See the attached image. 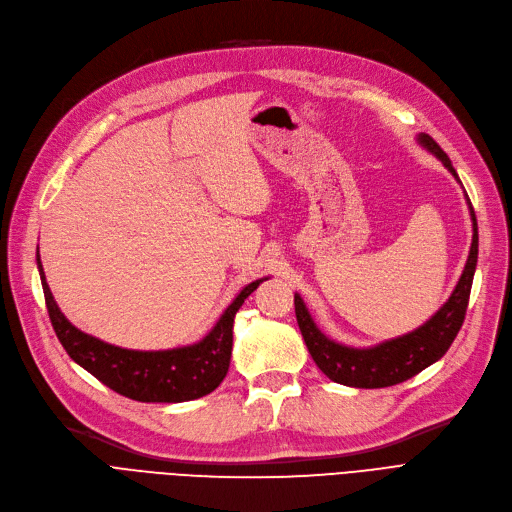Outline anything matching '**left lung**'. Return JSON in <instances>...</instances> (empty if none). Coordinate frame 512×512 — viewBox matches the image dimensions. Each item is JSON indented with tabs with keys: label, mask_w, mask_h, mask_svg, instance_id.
Here are the masks:
<instances>
[{
	"label": "left lung",
	"mask_w": 512,
	"mask_h": 512,
	"mask_svg": "<svg viewBox=\"0 0 512 512\" xmlns=\"http://www.w3.org/2000/svg\"><path fill=\"white\" fill-rule=\"evenodd\" d=\"M420 143L432 151L447 168L449 173L458 179L456 168L451 166V160L447 158L441 145L434 141L426 132L420 135ZM470 204V200H468ZM472 217V244L470 255L466 261V268L458 280L456 289H453L447 304L434 314L426 325L415 329L413 333H407L403 337L390 339L375 348L356 350L342 344H335L327 335L318 331L314 320L310 318L304 299L295 295V316L304 342L308 346V352L312 354L314 363L323 371L329 380L354 386V388H388L394 384H401L409 377L418 375L432 363H437L439 358L449 350V346L456 339L464 316L468 308V297L472 287V276H475L477 268V255H479V232H477V217L475 208L470 206Z\"/></svg>",
	"instance_id": "1"
}]
</instances>
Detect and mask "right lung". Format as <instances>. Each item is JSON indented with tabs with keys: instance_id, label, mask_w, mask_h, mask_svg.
Returning a JSON list of instances; mask_svg holds the SVG:
<instances>
[{
	"instance_id": "add662e5",
	"label": "right lung",
	"mask_w": 512,
	"mask_h": 512,
	"mask_svg": "<svg viewBox=\"0 0 512 512\" xmlns=\"http://www.w3.org/2000/svg\"><path fill=\"white\" fill-rule=\"evenodd\" d=\"M46 308L56 337L75 363L107 388L141 403H183L213 392L227 373L232 356L234 316L261 280L244 287L202 342L175 350L139 352L101 342L75 329L56 306L37 253Z\"/></svg>"
}]
</instances>
